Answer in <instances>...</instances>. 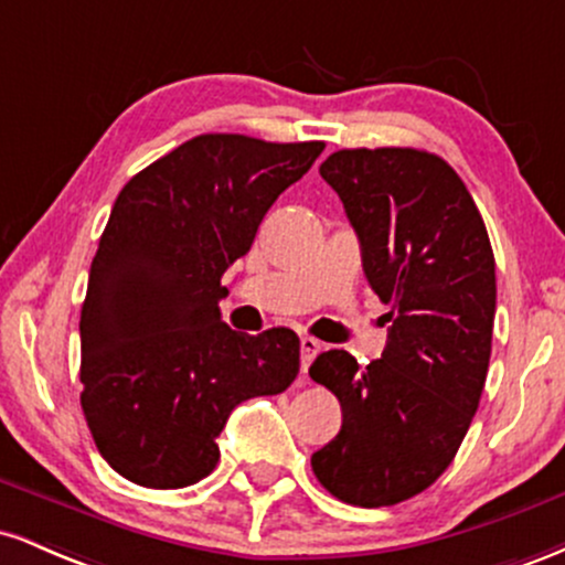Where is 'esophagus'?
Returning a JSON list of instances; mask_svg holds the SVG:
<instances>
[{"label": "esophagus", "instance_id": "1", "mask_svg": "<svg viewBox=\"0 0 565 565\" xmlns=\"http://www.w3.org/2000/svg\"><path fill=\"white\" fill-rule=\"evenodd\" d=\"M321 342L313 340V337H302L300 340V350H302V372H308V366L313 364L316 355L321 353Z\"/></svg>", "mask_w": 565, "mask_h": 565}]
</instances>
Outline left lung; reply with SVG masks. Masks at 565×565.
<instances>
[{"label": "left lung", "mask_w": 565, "mask_h": 565, "mask_svg": "<svg viewBox=\"0 0 565 565\" xmlns=\"http://www.w3.org/2000/svg\"><path fill=\"white\" fill-rule=\"evenodd\" d=\"M387 305V345L366 369L327 350L310 377L342 427L310 457L329 494L387 508L436 483L476 417L497 310L494 252L459 174L417 148H345L321 164Z\"/></svg>", "instance_id": "1"}]
</instances>
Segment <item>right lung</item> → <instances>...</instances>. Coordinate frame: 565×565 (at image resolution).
<instances>
[{
    "label": "right lung",
    "mask_w": 565,
    "mask_h": 565,
    "mask_svg": "<svg viewBox=\"0 0 565 565\" xmlns=\"http://www.w3.org/2000/svg\"><path fill=\"white\" fill-rule=\"evenodd\" d=\"M321 151L319 140L199 135L116 196L82 305L79 380L97 451L127 481H201L233 408L295 382L300 337L233 332L220 319V278Z\"/></svg>",
    "instance_id": "obj_1"
}]
</instances>
